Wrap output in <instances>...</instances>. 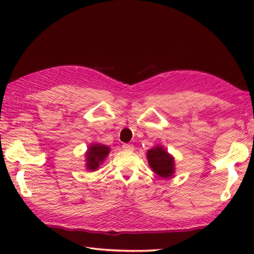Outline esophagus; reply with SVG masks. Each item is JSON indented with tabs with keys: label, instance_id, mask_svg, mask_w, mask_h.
Masks as SVG:
<instances>
[{
	"label": "esophagus",
	"instance_id": "34e87169",
	"mask_svg": "<svg viewBox=\"0 0 254 254\" xmlns=\"http://www.w3.org/2000/svg\"><path fill=\"white\" fill-rule=\"evenodd\" d=\"M122 148H123L124 150H127V152H132V150L134 149V146H133L132 144H123Z\"/></svg>",
	"mask_w": 254,
	"mask_h": 254
}]
</instances>
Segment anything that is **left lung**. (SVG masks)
Returning a JSON list of instances; mask_svg holds the SVG:
<instances>
[{"instance_id": "obj_1", "label": "left lung", "mask_w": 254, "mask_h": 254, "mask_svg": "<svg viewBox=\"0 0 254 254\" xmlns=\"http://www.w3.org/2000/svg\"><path fill=\"white\" fill-rule=\"evenodd\" d=\"M147 160L150 168L160 178L168 179V178L174 176L175 159L160 145L147 150Z\"/></svg>"}]
</instances>
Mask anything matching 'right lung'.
Instances as JSON below:
<instances>
[{"mask_svg": "<svg viewBox=\"0 0 254 254\" xmlns=\"http://www.w3.org/2000/svg\"><path fill=\"white\" fill-rule=\"evenodd\" d=\"M110 152V147L106 146L102 144L94 143L88 147V150L86 152V168L90 171H95L98 168L99 165L102 164V161L108 156Z\"/></svg>", "mask_w": 254, "mask_h": 254, "instance_id": "obj_1", "label": "right lung"}]
</instances>
